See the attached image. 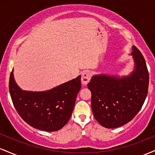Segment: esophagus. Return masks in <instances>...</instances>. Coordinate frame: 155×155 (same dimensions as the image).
I'll return each instance as SVG.
<instances>
[{
	"instance_id": "obj_1",
	"label": "esophagus",
	"mask_w": 155,
	"mask_h": 155,
	"mask_svg": "<svg viewBox=\"0 0 155 155\" xmlns=\"http://www.w3.org/2000/svg\"><path fill=\"white\" fill-rule=\"evenodd\" d=\"M90 78H91V73L89 71H85L81 74V84L84 85L87 84L89 81H90Z\"/></svg>"
}]
</instances>
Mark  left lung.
<instances>
[{
    "mask_svg": "<svg viewBox=\"0 0 155 155\" xmlns=\"http://www.w3.org/2000/svg\"><path fill=\"white\" fill-rule=\"evenodd\" d=\"M132 49L135 68L130 75H95L88 83L94 117L106 128H116L132 120L148 93L149 78L144 58L135 46Z\"/></svg>",
    "mask_w": 155,
    "mask_h": 155,
    "instance_id": "obj_1",
    "label": "left lung"
}]
</instances>
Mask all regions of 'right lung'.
Wrapping results in <instances>:
<instances>
[{
  "label": "right lung",
  "instance_id": "right-lung-1",
  "mask_svg": "<svg viewBox=\"0 0 155 155\" xmlns=\"http://www.w3.org/2000/svg\"><path fill=\"white\" fill-rule=\"evenodd\" d=\"M8 87L12 102L21 118L34 128L52 132L63 127L71 118L81 89V76L51 90L31 92L19 87L12 70Z\"/></svg>",
  "mask_w": 155,
  "mask_h": 155
}]
</instances>
